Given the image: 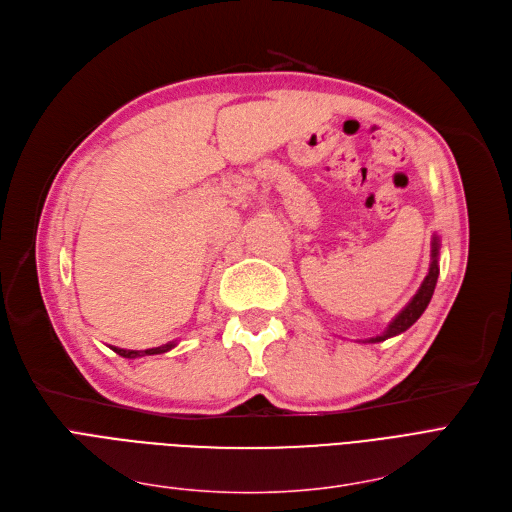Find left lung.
Segmentation results:
<instances>
[{"instance_id": "obj_1", "label": "left lung", "mask_w": 512, "mask_h": 512, "mask_svg": "<svg viewBox=\"0 0 512 512\" xmlns=\"http://www.w3.org/2000/svg\"><path fill=\"white\" fill-rule=\"evenodd\" d=\"M437 256H440V239H437V235H433V241H431V264H429V273L427 277L423 279L419 291L415 294V298H412L402 310L400 314L396 316V319L387 325V329L377 335V337H371L369 344H377V342H385L387 337H394V335H400L404 333L410 325H415L419 321V316L425 312L427 304L431 302V296H433V289H435V283H437V275H440V264H437Z\"/></svg>"}]
</instances>
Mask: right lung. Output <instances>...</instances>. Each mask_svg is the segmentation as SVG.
Segmentation results:
<instances>
[{"instance_id": "1", "label": "right lung", "mask_w": 512, "mask_h": 512, "mask_svg": "<svg viewBox=\"0 0 512 512\" xmlns=\"http://www.w3.org/2000/svg\"><path fill=\"white\" fill-rule=\"evenodd\" d=\"M177 346V339L175 342H168V344H164V346H158V348H150V350H125V348H112L118 356H123V358H141V356H154V354H164V352H168V350H173Z\"/></svg>"}]
</instances>
